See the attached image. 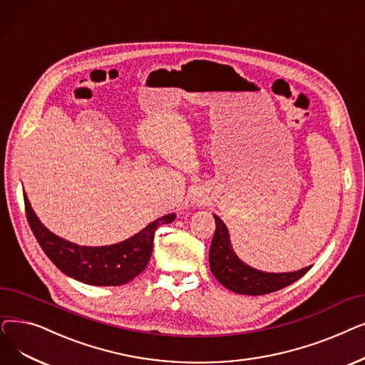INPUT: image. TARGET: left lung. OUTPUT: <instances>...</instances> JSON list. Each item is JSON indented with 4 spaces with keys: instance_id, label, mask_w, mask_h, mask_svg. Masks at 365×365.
<instances>
[{
    "instance_id": "left-lung-1",
    "label": "left lung",
    "mask_w": 365,
    "mask_h": 365,
    "mask_svg": "<svg viewBox=\"0 0 365 365\" xmlns=\"http://www.w3.org/2000/svg\"><path fill=\"white\" fill-rule=\"evenodd\" d=\"M214 218L215 233L210 248V266L217 281L227 289L245 296H263L294 284L310 270L312 266L297 272L267 273L245 264L232 248L225 224L217 215Z\"/></svg>"
}]
</instances>
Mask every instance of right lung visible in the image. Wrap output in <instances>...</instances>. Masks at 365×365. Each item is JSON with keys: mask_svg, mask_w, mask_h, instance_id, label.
I'll return each instance as SVG.
<instances>
[{"mask_svg": "<svg viewBox=\"0 0 365 365\" xmlns=\"http://www.w3.org/2000/svg\"><path fill=\"white\" fill-rule=\"evenodd\" d=\"M24 199L29 227L51 263L76 281L96 287L123 285L144 272L153 252L155 230L160 224H169L175 220V214L165 215L120 244L80 247L46 229L31 207L26 195H24Z\"/></svg>", "mask_w": 365, "mask_h": 365, "instance_id": "1", "label": "right lung"}]
</instances>
